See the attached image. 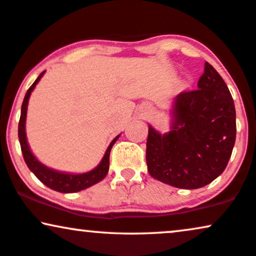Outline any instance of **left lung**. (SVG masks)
I'll return each mask as SVG.
<instances>
[{
	"label": "left lung",
	"mask_w": 256,
	"mask_h": 256,
	"mask_svg": "<svg viewBox=\"0 0 256 256\" xmlns=\"http://www.w3.org/2000/svg\"><path fill=\"white\" fill-rule=\"evenodd\" d=\"M170 114L169 132L148 125V174L180 189L212 183L227 166L236 138L234 100L212 64L206 62L197 90L176 96Z\"/></svg>",
	"instance_id": "8db88e82"
}]
</instances>
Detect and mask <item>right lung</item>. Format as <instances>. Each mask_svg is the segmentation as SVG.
<instances>
[{
  "label": "right lung",
  "mask_w": 256,
  "mask_h": 256,
  "mask_svg": "<svg viewBox=\"0 0 256 256\" xmlns=\"http://www.w3.org/2000/svg\"><path fill=\"white\" fill-rule=\"evenodd\" d=\"M44 72H42L38 79L35 80L33 85L29 87L27 93H26L24 102H22L21 108V117L20 122H18V140H20L21 151L24 154V162L29 168V170L33 172L38 180H41L44 186L50 188V189L56 190V192L70 194V192H82L84 189L94 186L96 183L100 182L105 178V176L108 172L110 168V152L113 144L117 142L119 136H117L111 144L108 145V150H106L104 157L100 160V163L96 166L94 169L84 174H70V172H62V171H58L56 169H50L42 164L36 157L34 156L30 148H29L27 142V134H26V118H27V108H28V102L30 98L32 92L36 86V84L40 82V79L44 76Z\"/></svg>",
  "instance_id": "obj_1"
}]
</instances>
